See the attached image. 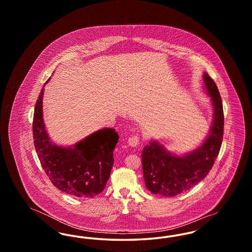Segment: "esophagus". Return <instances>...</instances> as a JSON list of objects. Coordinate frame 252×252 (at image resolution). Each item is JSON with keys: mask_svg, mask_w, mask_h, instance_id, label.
Here are the masks:
<instances>
[{"mask_svg": "<svg viewBox=\"0 0 252 252\" xmlns=\"http://www.w3.org/2000/svg\"><path fill=\"white\" fill-rule=\"evenodd\" d=\"M127 144H128V145L132 146V147L137 146L138 144H140V137L138 135H133V136L128 138Z\"/></svg>", "mask_w": 252, "mask_h": 252, "instance_id": "obj_1", "label": "esophagus"}]
</instances>
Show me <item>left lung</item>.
I'll use <instances>...</instances> for the list:
<instances>
[{
	"label": "left lung",
	"mask_w": 252,
	"mask_h": 252,
	"mask_svg": "<svg viewBox=\"0 0 252 252\" xmlns=\"http://www.w3.org/2000/svg\"><path fill=\"white\" fill-rule=\"evenodd\" d=\"M203 81L214 108L211 129L203 143L180 156L167 151L157 141L144 147V183L152 193L171 197L188 191L205 179L218 156L224 132L223 105L217 86L207 72H204Z\"/></svg>",
	"instance_id": "obj_1"
}]
</instances>
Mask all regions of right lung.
<instances>
[{
  "label": "right lung",
  "mask_w": 252,
  "mask_h": 252,
  "mask_svg": "<svg viewBox=\"0 0 252 252\" xmlns=\"http://www.w3.org/2000/svg\"><path fill=\"white\" fill-rule=\"evenodd\" d=\"M43 93L44 88L36 100L33 120L34 145L41 166L60 191L76 197H94L103 192L109 179L119 135L107 127L71 146L53 143L43 122Z\"/></svg>",
  "instance_id": "obj_1"
}]
</instances>
